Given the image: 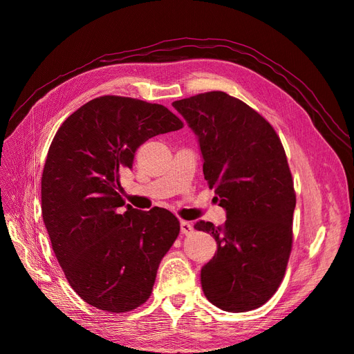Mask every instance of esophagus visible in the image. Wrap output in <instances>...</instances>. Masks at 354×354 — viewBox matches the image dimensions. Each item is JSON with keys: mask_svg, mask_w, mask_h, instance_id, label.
<instances>
[{"mask_svg": "<svg viewBox=\"0 0 354 354\" xmlns=\"http://www.w3.org/2000/svg\"><path fill=\"white\" fill-rule=\"evenodd\" d=\"M192 231H194V227H192L191 222H188V221H180V232H182V234L188 235V234H191Z\"/></svg>", "mask_w": 354, "mask_h": 354, "instance_id": "obj_1", "label": "esophagus"}]
</instances>
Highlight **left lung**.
Returning <instances> with one entry per match:
<instances>
[{"mask_svg": "<svg viewBox=\"0 0 354 354\" xmlns=\"http://www.w3.org/2000/svg\"><path fill=\"white\" fill-rule=\"evenodd\" d=\"M172 106L198 136L203 176L227 211L224 225L195 224L218 247L201 270L203 294L230 313L261 307L283 281L292 244L295 192L281 140L258 111L224 91Z\"/></svg>", "mask_w": 354, "mask_h": 354, "instance_id": "obj_1", "label": "left lung"}]
</instances>
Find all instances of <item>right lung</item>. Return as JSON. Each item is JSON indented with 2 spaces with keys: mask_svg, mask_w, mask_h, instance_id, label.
Segmentation results:
<instances>
[{
  "mask_svg": "<svg viewBox=\"0 0 354 354\" xmlns=\"http://www.w3.org/2000/svg\"><path fill=\"white\" fill-rule=\"evenodd\" d=\"M182 126L162 104L102 96L55 133L41 176L43 219L68 284L90 306L124 313L151 295L179 221L163 208L124 207L120 176L142 143Z\"/></svg>",
  "mask_w": 354,
  "mask_h": 354,
  "instance_id": "obj_1",
  "label": "right lung"
}]
</instances>
